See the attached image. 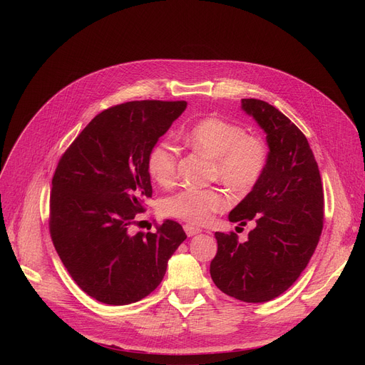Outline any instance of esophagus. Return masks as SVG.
<instances>
[{
  "instance_id": "esophagus-1",
  "label": "esophagus",
  "mask_w": 365,
  "mask_h": 365,
  "mask_svg": "<svg viewBox=\"0 0 365 365\" xmlns=\"http://www.w3.org/2000/svg\"><path fill=\"white\" fill-rule=\"evenodd\" d=\"M183 229H185V232H186L187 237H194V235H197V234L201 232V229L197 227V226H194V225H185Z\"/></svg>"
}]
</instances>
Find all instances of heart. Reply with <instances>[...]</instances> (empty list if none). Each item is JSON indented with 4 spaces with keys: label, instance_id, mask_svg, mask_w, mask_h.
Returning <instances> with one entry per match:
<instances>
[{
    "label": "heart",
    "instance_id": "heart-1",
    "mask_svg": "<svg viewBox=\"0 0 365 365\" xmlns=\"http://www.w3.org/2000/svg\"><path fill=\"white\" fill-rule=\"evenodd\" d=\"M187 143L215 160V176L234 190L252 189L267 163L263 142L247 136L242 127L220 118H205L186 133ZM179 149L170 140H160L148 153V171L161 186H170L178 175ZM229 198L217 189L186 187L163 202L165 215L190 223H205L213 213L223 212Z\"/></svg>",
    "mask_w": 365,
    "mask_h": 365
}]
</instances>
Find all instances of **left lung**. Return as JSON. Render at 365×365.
<instances>
[{
	"mask_svg": "<svg viewBox=\"0 0 365 365\" xmlns=\"http://www.w3.org/2000/svg\"><path fill=\"white\" fill-rule=\"evenodd\" d=\"M241 109L266 134L267 163L259 182L229 213V222L256 227L248 240L216 232L210 275L225 294L247 303L269 302L308 266L319 241L324 192L314 152L304 134L275 106L242 99Z\"/></svg>",
	"mask_w": 365,
	"mask_h": 365,
	"instance_id": "1",
	"label": "left lung"
}]
</instances>
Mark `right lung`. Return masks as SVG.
Here are the masks:
<instances>
[{
	"mask_svg": "<svg viewBox=\"0 0 365 365\" xmlns=\"http://www.w3.org/2000/svg\"><path fill=\"white\" fill-rule=\"evenodd\" d=\"M186 106L183 101L112 106L96 115L57 164L51 240L72 279L96 300L121 306L150 294L186 240L173 220L155 234L130 232L152 197L148 153Z\"/></svg>",
	"mask_w": 365,
	"mask_h": 365,
	"instance_id": "add662e5",
	"label": "right lung"
}]
</instances>
